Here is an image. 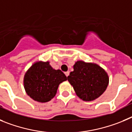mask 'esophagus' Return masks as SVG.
Masks as SVG:
<instances>
[{"mask_svg":"<svg viewBox=\"0 0 132 132\" xmlns=\"http://www.w3.org/2000/svg\"><path fill=\"white\" fill-rule=\"evenodd\" d=\"M64 73H65V75H66V77H68L69 76V74H70V72H66Z\"/></svg>","mask_w":132,"mask_h":132,"instance_id":"34e87169","label":"esophagus"}]
</instances>
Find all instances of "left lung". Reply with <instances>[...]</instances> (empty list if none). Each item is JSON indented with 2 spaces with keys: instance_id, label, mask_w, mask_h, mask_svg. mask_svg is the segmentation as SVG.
I'll return each instance as SVG.
<instances>
[{
  "instance_id": "left-lung-1",
  "label": "left lung",
  "mask_w": 132,
  "mask_h": 132,
  "mask_svg": "<svg viewBox=\"0 0 132 132\" xmlns=\"http://www.w3.org/2000/svg\"><path fill=\"white\" fill-rule=\"evenodd\" d=\"M67 79L77 95L83 101L98 98L106 89L109 78L104 69L95 63L77 61Z\"/></svg>"
}]
</instances>
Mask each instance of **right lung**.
Masks as SVG:
<instances>
[{"instance_id":"add662e5","label":"right lung","mask_w":132,"mask_h":132,"mask_svg":"<svg viewBox=\"0 0 132 132\" xmlns=\"http://www.w3.org/2000/svg\"><path fill=\"white\" fill-rule=\"evenodd\" d=\"M67 80L60 70H54L49 62H35L26 72L23 85L26 93L34 101L46 103L56 94L59 84Z\"/></svg>"}]
</instances>
